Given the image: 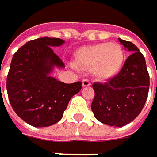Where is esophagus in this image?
<instances>
[{
    "instance_id": "esophagus-1",
    "label": "esophagus",
    "mask_w": 157,
    "mask_h": 157,
    "mask_svg": "<svg viewBox=\"0 0 157 157\" xmlns=\"http://www.w3.org/2000/svg\"><path fill=\"white\" fill-rule=\"evenodd\" d=\"M82 87H88V86L91 85V82H89V80L83 79V80L82 81Z\"/></svg>"
}]
</instances>
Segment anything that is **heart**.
Instances as JSON below:
<instances>
[{"label": "heart", "instance_id": "heart-1", "mask_svg": "<svg viewBox=\"0 0 157 157\" xmlns=\"http://www.w3.org/2000/svg\"><path fill=\"white\" fill-rule=\"evenodd\" d=\"M125 61V53L116 42L99 43L82 47L75 52L74 64L80 69H90L100 81L116 77Z\"/></svg>", "mask_w": 157, "mask_h": 157}]
</instances>
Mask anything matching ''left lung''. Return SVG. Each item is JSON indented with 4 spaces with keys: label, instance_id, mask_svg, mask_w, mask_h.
<instances>
[{
    "label": "left lung",
    "instance_id": "1",
    "mask_svg": "<svg viewBox=\"0 0 157 157\" xmlns=\"http://www.w3.org/2000/svg\"><path fill=\"white\" fill-rule=\"evenodd\" d=\"M132 54L127 58L120 74L105 83L94 82L92 110L103 124L123 127L139 115L147 99L149 75L142 53L129 41L119 38Z\"/></svg>",
    "mask_w": 157,
    "mask_h": 157
}]
</instances>
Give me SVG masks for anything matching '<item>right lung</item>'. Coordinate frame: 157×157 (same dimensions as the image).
Here are the masks:
<instances>
[{
  "instance_id": "1",
  "label": "right lung",
  "mask_w": 157,
  "mask_h": 157,
  "mask_svg": "<svg viewBox=\"0 0 157 157\" xmlns=\"http://www.w3.org/2000/svg\"><path fill=\"white\" fill-rule=\"evenodd\" d=\"M64 43L60 38L40 37L27 42L13 55L6 83L9 101L16 114L31 126L58 122L71 98L82 89L81 82L64 83L50 76L55 66L64 67L52 48Z\"/></svg>"
}]
</instances>
